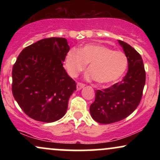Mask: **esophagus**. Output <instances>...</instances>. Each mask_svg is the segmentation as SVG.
I'll use <instances>...</instances> for the list:
<instances>
[{"label":"esophagus","instance_id":"obj_1","mask_svg":"<svg viewBox=\"0 0 160 160\" xmlns=\"http://www.w3.org/2000/svg\"><path fill=\"white\" fill-rule=\"evenodd\" d=\"M85 86L83 83H81V82H78V84H77V89L78 90H80V89H82V88Z\"/></svg>","mask_w":160,"mask_h":160}]
</instances>
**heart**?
<instances>
[{
  "label": "heart",
  "instance_id": "heart-1",
  "mask_svg": "<svg viewBox=\"0 0 160 160\" xmlns=\"http://www.w3.org/2000/svg\"><path fill=\"white\" fill-rule=\"evenodd\" d=\"M88 66V79H95L106 85L122 78L128 67V58L121 51H113L105 46L87 44L80 50L71 49L65 58V68L71 78H76Z\"/></svg>",
  "mask_w": 160,
  "mask_h": 160
}]
</instances>
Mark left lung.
<instances>
[{
	"mask_svg": "<svg viewBox=\"0 0 160 160\" xmlns=\"http://www.w3.org/2000/svg\"><path fill=\"white\" fill-rule=\"evenodd\" d=\"M118 42L128 58V71L121 82L95 91L89 111L93 120L102 124L118 122L131 114L140 103L145 85L146 73L141 55L128 43Z\"/></svg>",
	"mask_w": 160,
	"mask_h": 160,
	"instance_id": "left-lung-1",
	"label": "left lung"
}]
</instances>
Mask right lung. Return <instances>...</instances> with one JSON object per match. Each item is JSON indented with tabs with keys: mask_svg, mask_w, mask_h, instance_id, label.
<instances>
[{
	"mask_svg": "<svg viewBox=\"0 0 160 160\" xmlns=\"http://www.w3.org/2000/svg\"><path fill=\"white\" fill-rule=\"evenodd\" d=\"M70 47L63 38L25 47L12 67V92L19 107L37 121L52 122L66 113L76 82L63 68Z\"/></svg>",
	"mask_w": 160,
	"mask_h": 160,
	"instance_id": "1",
	"label": "right lung"
}]
</instances>
